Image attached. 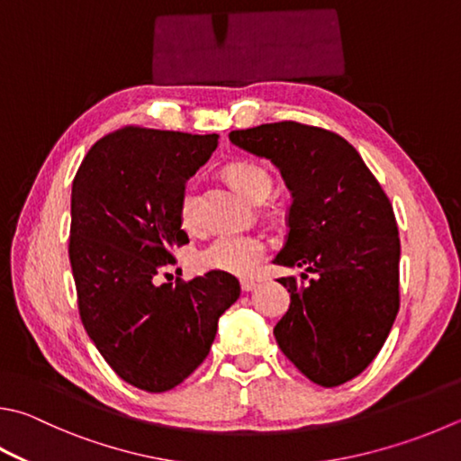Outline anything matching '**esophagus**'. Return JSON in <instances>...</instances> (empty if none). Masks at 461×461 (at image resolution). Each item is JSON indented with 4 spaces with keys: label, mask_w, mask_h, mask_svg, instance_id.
Wrapping results in <instances>:
<instances>
[{
    "label": "esophagus",
    "mask_w": 461,
    "mask_h": 461,
    "mask_svg": "<svg viewBox=\"0 0 461 461\" xmlns=\"http://www.w3.org/2000/svg\"><path fill=\"white\" fill-rule=\"evenodd\" d=\"M256 286H258V282H254V280H241V290L244 292H252V290H256Z\"/></svg>",
    "instance_id": "1"
}]
</instances>
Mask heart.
I'll use <instances>...</instances> for the list:
<instances>
[{"instance_id": "heart-1", "label": "heart", "mask_w": 461, "mask_h": 461, "mask_svg": "<svg viewBox=\"0 0 461 461\" xmlns=\"http://www.w3.org/2000/svg\"><path fill=\"white\" fill-rule=\"evenodd\" d=\"M225 177L241 195L254 199L256 195L270 189V175L266 169L248 161H238L225 167ZM197 187L187 183L181 194L179 215L185 228H197ZM266 241L249 233H223L215 238L197 254V264L203 270H215L236 276H249L258 270L266 258Z\"/></svg>"}]
</instances>
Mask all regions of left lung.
Returning a JSON list of instances; mask_svg holds the SVG:
<instances>
[{"instance_id":"1","label":"left lung","mask_w":461,"mask_h":461,"mask_svg":"<svg viewBox=\"0 0 461 461\" xmlns=\"http://www.w3.org/2000/svg\"><path fill=\"white\" fill-rule=\"evenodd\" d=\"M230 140L278 167L292 194L288 236L274 264L314 278H280L290 308L278 347L322 387L361 375L399 311V230L389 197L340 135L294 121L231 131ZM308 274H303V280Z\"/></svg>"}]
</instances>
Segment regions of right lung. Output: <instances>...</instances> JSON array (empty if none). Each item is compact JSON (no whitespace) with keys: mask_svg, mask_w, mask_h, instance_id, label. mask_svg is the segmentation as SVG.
<instances>
[{"mask_svg":"<svg viewBox=\"0 0 461 461\" xmlns=\"http://www.w3.org/2000/svg\"><path fill=\"white\" fill-rule=\"evenodd\" d=\"M217 135L124 127L96 140L72 181L70 266L88 337L113 371L163 393L205 361L217 321L240 298L231 274L157 286L189 244L179 202Z\"/></svg>","mask_w":461,"mask_h":461,"instance_id":"1","label":"right lung"}]
</instances>
